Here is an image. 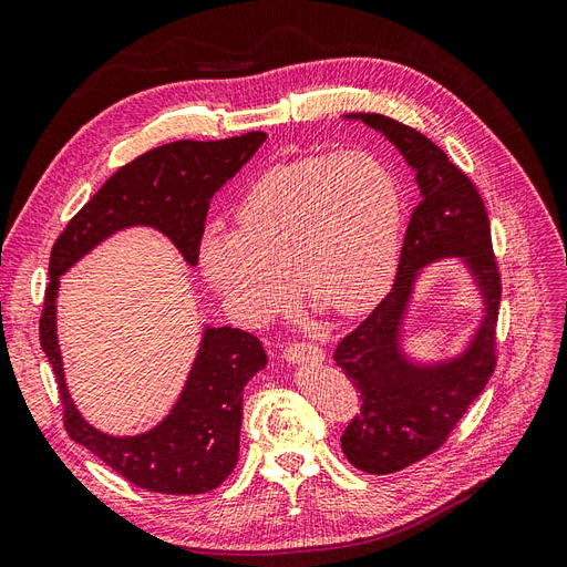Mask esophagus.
<instances>
[{"instance_id": "esophagus-1", "label": "esophagus", "mask_w": 567, "mask_h": 567, "mask_svg": "<svg viewBox=\"0 0 567 567\" xmlns=\"http://www.w3.org/2000/svg\"><path fill=\"white\" fill-rule=\"evenodd\" d=\"M282 354L289 364H318L324 360V352L312 343H289L285 346Z\"/></svg>"}]
</instances>
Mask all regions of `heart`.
Listing matches in <instances>:
<instances>
[{"mask_svg":"<svg viewBox=\"0 0 567 567\" xmlns=\"http://www.w3.org/2000/svg\"><path fill=\"white\" fill-rule=\"evenodd\" d=\"M402 194L364 154H322L266 171L236 207V234L213 230L200 272L230 316L261 322L285 308L289 282L337 318L383 297L400 255Z\"/></svg>","mask_w":567,"mask_h":567,"instance_id":"1","label":"heart"}]
</instances>
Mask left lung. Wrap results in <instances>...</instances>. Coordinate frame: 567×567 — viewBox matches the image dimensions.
Instances as JSON below:
<instances>
[{
    "mask_svg": "<svg viewBox=\"0 0 567 567\" xmlns=\"http://www.w3.org/2000/svg\"><path fill=\"white\" fill-rule=\"evenodd\" d=\"M383 133L421 188L390 295L339 343L333 360L358 388L362 409L341 436L350 465L392 474L442 446L495 371V327L502 297L486 205L472 179L439 146L383 114H346ZM449 256L463 258L485 301L468 348L455 359L421 365L405 358L401 333L420 270Z\"/></svg>",
    "mask_w": 567,
    "mask_h": 567,
    "instance_id": "8db88e82",
    "label": "left lung"
}]
</instances>
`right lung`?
<instances>
[{
	"mask_svg": "<svg viewBox=\"0 0 567 567\" xmlns=\"http://www.w3.org/2000/svg\"><path fill=\"white\" fill-rule=\"evenodd\" d=\"M266 133L217 142L179 140L131 161L70 219L51 249L39 341L53 367L72 442L95 453L137 488L167 495L215 491L234 472L240 449L243 390L266 367L255 333L205 327L179 400L163 421L133 436H114L83 421L74 406L58 346L60 276L102 240L131 226H152L173 240L188 266L198 264L207 207L219 188L257 154Z\"/></svg>",
	"mask_w": 567,
	"mask_h": 567,
	"instance_id": "add662e5",
	"label": "right lung"
}]
</instances>
